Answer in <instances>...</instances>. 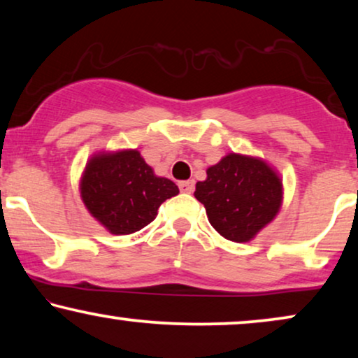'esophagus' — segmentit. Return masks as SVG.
I'll list each match as a JSON object with an SVG mask.
<instances>
[{
  "mask_svg": "<svg viewBox=\"0 0 358 358\" xmlns=\"http://www.w3.org/2000/svg\"><path fill=\"white\" fill-rule=\"evenodd\" d=\"M179 189H180V192L190 194V192H194L195 182L194 180H182V182H179Z\"/></svg>",
  "mask_w": 358,
  "mask_h": 358,
  "instance_id": "34e87169",
  "label": "esophagus"
}]
</instances>
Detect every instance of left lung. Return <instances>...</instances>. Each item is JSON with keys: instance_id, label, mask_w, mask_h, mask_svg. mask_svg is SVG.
Masks as SVG:
<instances>
[{"instance_id": "left-lung-1", "label": "left lung", "mask_w": 358, "mask_h": 358, "mask_svg": "<svg viewBox=\"0 0 358 358\" xmlns=\"http://www.w3.org/2000/svg\"><path fill=\"white\" fill-rule=\"evenodd\" d=\"M208 222L223 238L248 243L280 212L282 179L267 161L228 153L207 169V179L195 185Z\"/></svg>"}]
</instances>
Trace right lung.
Wrapping results in <instances>:
<instances>
[{"label":"right lung","mask_w":358,"mask_h":358,"mask_svg":"<svg viewBox=\"0 0 358 358\" xmlns=\"http://www.w3.org/2000/svg\"><path fill=\"white\" fill-rule=\"evenodd\" d=\"M80 194L91 217L120 236L153 222L159 205L178 195L179 187L156 176L138 150H119L91 156L83 171Z\"/></svg>","instance_id":"1"}]
</instances>
